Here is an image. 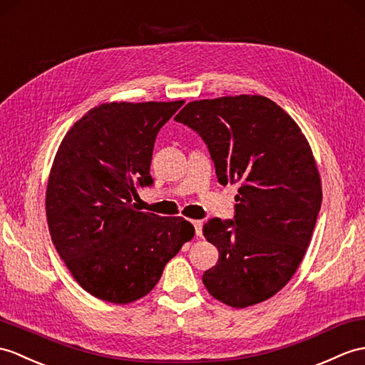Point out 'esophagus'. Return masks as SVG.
<instances>
[{
	"mask_svg": "<svg viewBox=\"0 0 365 365\" xmlns=\"http://www.w3.org/2000/svg\"><path fill=\"white\" fill-rule=\"evenodd\" d=\"M194 230H196V236H202V221H192Z\"/></svg>",
	"mask_w": 365,
	"mask_h": 365,
	"instance_id": "34e87169",
	"label": "esophagus"
}]
</instances>
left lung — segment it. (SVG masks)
Here are the masks:
<instances>
[{
    "mask_svg": "<svg viewBox=\"0 0 365 365\" xmlns=\"http://www.w3.org/2000/svg\"><path fill=\"white\" fill-rule=\"evenodd\" d=\"M174 120L207 143L219 183L241 185L235 221L203 225L219 250L203 284L232 308L270 299L299 269L320 210V174L307 137L259 95L192 101Z\"/></svg>",
    "mask_w": 365,
    "mask_h": 365,
    "instance_id": "1",
    "label": "left lung"
}]
</instances>
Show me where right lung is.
<instances>
[{
  "label": "right lung",
  "mask_w": 365,
  "mask_h": 365,
  "mask_svg": "<svg viewBox=\"0 0 365 365\" xmlns=\"http://www.w3.org/2000/svg\"><path fill=\"white\" fill-rule=\"evenodd\" d=\"M183 103H104L76 121L57 149L45 202L51 240L93 297L115 304L144 297L192 240L183 217L132 205L140 186L152 185L157 133Z\"/></svg>",
  "instance_id": "1"
}]
</instances>
